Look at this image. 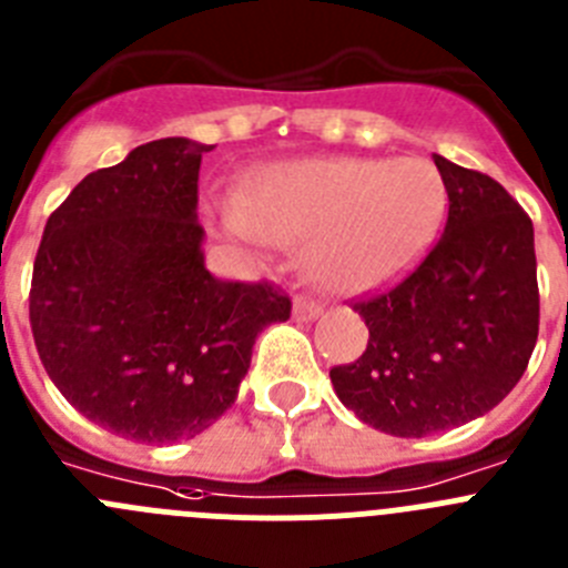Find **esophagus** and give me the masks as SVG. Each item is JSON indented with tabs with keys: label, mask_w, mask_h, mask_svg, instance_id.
<instances>
[{
	"label": "esophagus",
	"mask_w": 568,
	"mask_h": 568,
	"mask_svg": "<svg viewBox=\"0 0 568 568\" xmlns=\"http://www.w3.org/2000/svg\"><path fill=\"white\" fill-rule=\"evenodd\" d=\"M295 318L298 321H315L324 312V306L318 304V301L312 298H295Z\"/></svg>",
	"instance_id": "obj_1"
}]
</instances>
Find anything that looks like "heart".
Listing matches in <instances>:
<instances>
[{
    "mask_svg": "<svg viewBox=\"0 0 568 568\" xmlns=\"http://www.w3.org/2000/svg\"><path fill=\"white\" fill-rule=\"evenodd\" d=\"M445 202V180L425 158H315L258 174L242 222L264 242H310L312 278L337 295H361L423 253Z\"/></svg>",
    "mask_w": 568,
    "mask_h": 568,
    "instance_id": "obj_1",
    "label": "heart"
}]
</instances>
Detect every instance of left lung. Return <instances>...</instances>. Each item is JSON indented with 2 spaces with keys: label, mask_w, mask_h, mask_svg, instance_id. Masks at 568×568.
<instances>
[{
  "label": "left lung",
  "mask_w": 568,
  "mask_h": 568,
  "mask_svg": "<svg viewBox=\"0 0 568 568\" xmlns=\"http://www.w3.org/2000/svg\"><path fill=\"white\" fill-rule=\"evenodd\" d=\"M447 220L423 262L357 298L366 352L329 372L346 408L419 439L496 408L527 372L540 295L532 220L501 182L434 154Z\"/></svg>",
  "instance_id": "left-lung-1"
}]
</instances>
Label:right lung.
Returning <instances> with one entry per match:
<instances>
[{
    "label": "right lung",
    "instance_id": "1",
    "mask_svg": "<svg viewBox=\"0 0 568 568\" xmlns=\"http://www.w3.org/2000/svg\"><path fill=\"white\" fill-rule=\"evenodd\" d=\"M163 138L83 176L50 213L30 329L67 403L123 439H194L233 403L264 326L293 301L273 281L216 278L202 258L200 163Z\"/></svg>",
    "mask_w": 568,
    "mask_h": 568
}]
</instances>
